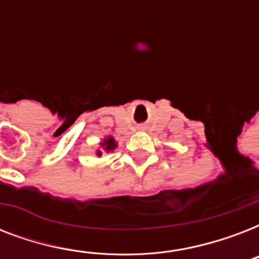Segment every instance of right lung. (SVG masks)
Returning a JSON list of instances; mask_svg holds the SVG:
<instances>
[{"label":"right lung","mask_w":259,"mask_h":259,"mask_svg":"<svg viewBox=\"0 0 259 259\" xmlns=\"http://www.w3.org/2000/svg\"><path fill=\"white\" fill-rule=\"evenodd\" d=\"M117 146L118 142L115 141L111 136H109V137H105L101 142H99V149L95 150V154H97V157H102V153H103V152H106V153L113 152Z\"/></svg>","instance_id":"right-lung-1"}]
</instances>
